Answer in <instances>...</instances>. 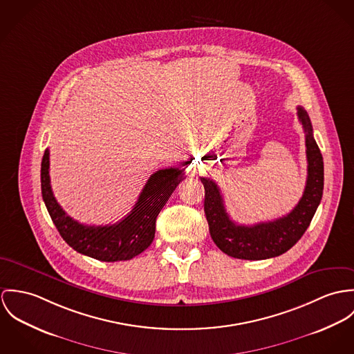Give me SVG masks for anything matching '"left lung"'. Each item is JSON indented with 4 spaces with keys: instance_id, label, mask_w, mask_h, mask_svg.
<instances>
[{
    "instance_id": "8db88e82",
    "label": "left lung",
    "mask_w": 354,
    "mask_h": 354,
    "mask_svg": "<svg viewBox=\"0 0 354 354\" xmlns=\"http://www.w3.org/2000/svg\"><path fill=\"white\" fill-rule=\"evenodd\" d=\"M297 117L306 131L308 175L301 199L286 216L254 225H239L230 218L218 186L212 179L201 178L209 232L216 245L230 257L248 261L274 258L292 248L311 224L323 196V158L315 141L310 117L300 106Z\"/></svg>"
}]
</instances>
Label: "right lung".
<instances>
[{"mask_svg":"<svg viewBox=\"0 0 354 354\" xmlns=\"http://www.w3.org/2000/svg\"><path fill=\"white\" fill-rule=\"evenodd\" d=\"M50 152L44 151L40 168L41 196L62 239L80 254L103 262L129 261L145 251L155 239L156 218L176 186L183 169L164 168L151 175L131 212L111 225H84L65 213L50 185Z\"/></svg>","mask_w":354,"mask_h":354,"instance_id":"obj_1","label":"right lung"}]
</instances>
